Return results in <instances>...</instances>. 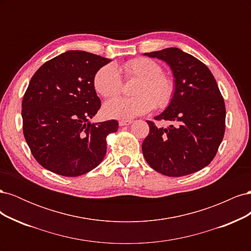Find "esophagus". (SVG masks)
<instances>
[{"label":"esophagus","mask_w":251,"mask_h":251,"mask_svg":"<svg viewBox=\"0 0 251 251\" xmlns=\"http://www.w3.org/2000/svg\"><path fill=\"white\" fill-rule=\"evenodd\" d=\"M132 124V120H120L119 121V126H128Z\"/></svg>","instance_id":"34e87169"}]
</instances>
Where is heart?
<instances>
[{
  "mask_svg": "<svg viewBox=\"0 0 251 251\" xmlns=\"http://www.w3.org/2000/svg\"><path fill=\"white\" fill-rule=\"evenodd\" d=\"M123 70L127 78L140 79L135 89V97H115L104 102L102 112L104 116L112 119L128 120L147 114L156 105L164 109L171 103L175 83L172 78L162 74V67L154 60L146 57L128 60ZM96 92L103 97L117 95L121 90V78L117 68L105 65L98 70L94 76Z\"/></svg>",
  "mask_w": 251,
  "mask_h": 251,
  "instance_id": "1",
  "label": "heart"
}]
</instances>
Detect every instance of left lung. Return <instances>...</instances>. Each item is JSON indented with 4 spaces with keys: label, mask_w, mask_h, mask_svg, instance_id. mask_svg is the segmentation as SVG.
I'll return each instance as SVG.
<instances>
[{
    "label": "left lung",
    "mask_w": 251,
    "mask_h": 251,
    "mask_svg": "<svg viewBox=\"0 0 251 251\" xmlns=\"http://www.w3.org/2000/svg\"><path fill=\"white\" fill-rule=\"evenodd\" d=\"M168 64L175 78L174 97L157 120L148 121L150 133L142 153L151 169L170 177L202 170L215 158L225 132V103L210 70L198 58L178 48L144 53Z\"/></svg>",
    "instance_id": "obj_1"
}]
</instances>
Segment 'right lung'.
<instances>
[{
    "mask_svg": "<svg viewBox=\"0 0 251 251\" xmlns=\"http://www.w3.org/2000/svg\"><path fill=\"white\" fill-rule=\"evenodd\" d=\"M111 59L70 50L45 63L29 82L22 102L23 132L35 160L65 177L95 169L107 153V136L117 120L91 124L100 109L94 76Z\"/></svg>",
    "mask_w": 251,
    "mask_h": 251,
    "instance_id": "add662e5",
    "label": "right lung"
}]
</instances>
